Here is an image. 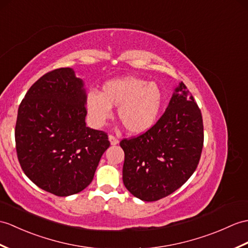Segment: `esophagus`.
<instances>
[{
  "instance_id": "34e87169",
  "label": "esophagus",
  "mask_w": 248,
  "mask_h": 248,
  "mask_svg": "<svg viewBox=\"0 0 248 248\" xmlns=\"http://www.w3.org/2000/svg\"><path fill=\"white\" fill-rule=\"evenodd\" d=\"M108 140H110V142H111V145H112V146L117 145V143L119 142V140H118L117 138L115 137L114 135H110V136H108Z\"/></svg>"
}]
</instances>
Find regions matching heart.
<instances>
[{"mask_svg": "<svg viewBox=\"0 0 248 248\" xmlns=\"http://www.w3.org/2000/svg\"><path fill=\"white\" fill-rule=\"evenodd\" d=\"M86 106L92 122L101 126L118 107V118L131 134L146 133L157 122L163 107L159 86L148 80L128 76L113 79L102 86L101 94L90 92Z\"/></svg>", "mask_w": 248, "mask_h": 248, "instance_id": "b5f03b06", "label": "heart"}]
</instances>
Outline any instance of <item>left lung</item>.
<instances>
[{"label": "left lung", "instance_id": "left-lung-1", "mask_svg": "<svg viewBox=\"0 0 248 248\" xmlns=\"http://www.w3.org/2000/svg\"><path fill=\"white\" fill-rule=\"evenodd\" d=\"M203 118L183 82L174 89L163 116L140 136L123 140V181L145 202L174 192L192 175L204 142Z\"/></svg>", "mask_w": 248, "mask_h": 248}]
</instances>
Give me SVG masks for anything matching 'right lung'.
Segmentation results:
<instances>
[{
    "label": "right lung",
    "instance_id": "1",
    "mask_svg": "<svg viewBox=\"0 0 248 248\" xmlns=\"http://www.w3.org/2000/svg\"><path fill=\"white\" fill-rule=\"evenodd\" d=\"M85 105L83 80L62 67L37 80L19 107L15 137L22 170L58 197L88 187L110 147L107 133L86 126Z\"/></svg>",
    "mask_w": 248,
    "mask_h": 248
}]
</instances>
